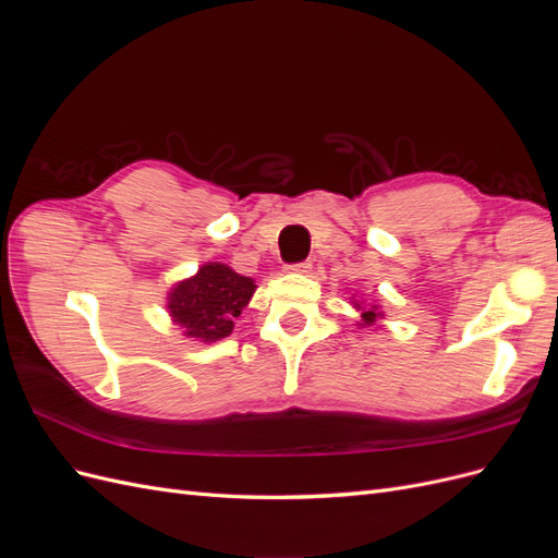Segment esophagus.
<instances>
[{
	"label": "esophagus",
	"mask_w": 558,
	"mask_h": 558,
	"mask_svg": "<svg viewBox=\"0 0 558 558\" xmlns=\"http://www.w3.org/2000/svg\"><path fill=\"white\" fill-rule=\"evenodd\" d=\"M286 269H291V272H310V269H312V260H302V263L289 265Z\"/></svg>",
	"instance_id": "obj_1"
}]
</instances>
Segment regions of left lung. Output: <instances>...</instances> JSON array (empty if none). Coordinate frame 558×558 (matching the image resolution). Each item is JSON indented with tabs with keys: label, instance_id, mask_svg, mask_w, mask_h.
Wrapping results in <instances>:
<instances>
[{
	"label": "left lung",
	"instance_id": "8db88e82",
	"mask_svg": "<svg viewBox=\"0 0 558 558\" xmlns=\"http://www.w3.org/2000/svg\"><path fill=\"white\" fill-rule=\"evenodd\" d=\"M353 307L356 310H361L363 314H361V320L363 324L361 326H375L377 320L384 316V312H379V305H369V307H361L359 302H353Z\"/></svg>",
	"mask_w": 558,
	"mask_h": 558
}]
</instances>
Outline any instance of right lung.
<instances>
[{
    "instance_id": "right-lung-1",
    "label": "right lung",
    "mask_w": 558,
    "mask_h": 558,
    "mask_svg": "<svg viewBox=\"0 0 558 558\" xmlns=\"http://www.w3.org/2000/svg\"><path fill=\"white\" fill-rule=\"evenodd\" d=\"M256 291L251 277H242L223 263H207L191 279L179 281L167 295V310L185 337L218 342L234 328Z\"/></svg>"
}]
</instances>
